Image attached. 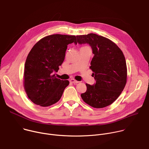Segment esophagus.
Returning <instances> with one entry per match:
<instances>
[{
  "mask_svg": "<svg viewBox=\"0 0 149 149\" xmlns=\"http://www.w3.org/2000/svg\"><path fill=\"white\" fill-rule=\"evenodd\" d=\"M70 82H71V83H72V84H78V83H79V81H76V80H75L74 79H71L70 80Z\"/></svg>",
  "mask_w": 149,
  "mask_h": 149,
  "instance_id": "1",
  "label": "esophagus"
}]
</instances>
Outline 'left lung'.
Segmentation results:
<instances>
[{
    "mask_svg": "<svg viewBox=\"0 0 149 149\" xmlns=\"http://www.w3.org/2000/svg\"><path fill=\"white\" fill-rule=\"evenodd\" d=\"M77 44H89L94 54L90 69L96 80L86 84V91L81 95L83 101L95 108L112 104L123 91L127 81V67L122 51L111 40L96 34L77 36Z\"/></svg>",
    "mask_w": 149,
    "mask_h": 149,
    "instance_id": "8db88e82",
    "label": "left lung"
}]
</instances>
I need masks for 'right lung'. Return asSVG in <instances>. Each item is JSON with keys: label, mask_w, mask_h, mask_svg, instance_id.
Listing matches in <instances>:
<instances>
[{"label": "right lung", "mask_w": 149, "mask_h": 149, "mask_svg": "<svg viewBox=\"0 0 149 149\" xmlns=\"http://www.w3.org/2000/svg\"><path fill=\"white\" fill-rule=\"evenodd\" d=\"M77 42L75 36L53 34L40 40L29 53L24 70V88L30 100L42 107L57 102L68 80L57 78V72L63 63L67 45Z\"/></svg>", "instance_id": "add662e5"}]
</instances>
